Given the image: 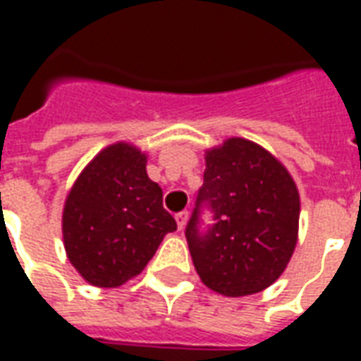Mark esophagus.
Wrapping results in <instances>:
<instances>
[{
    "instance_id": "34e87169",
    "label": "esophagus",
    "mask_w": 361,
    "mask_h": 361,
    "mask_svg": "<svg viewBox=\"0 0 361 361\" xmlns=\"http://www.w3.org/2000/svg\"><path fill=\"white\" fill-rule=\"evenodd\" d=\"M188 219H189V212L188 211H181V212H178V214H176V220H178V226H180V228L185 226V222H188Z\"/></svg>"
}]
</instances>
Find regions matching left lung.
Returning a JSON list of instances; mask_svg holds the SVG:
<instances>
[{
	"instance_id": "1",
	"label": "left lung",
	"mask_w": 361,
	"mask_h": 361,
	"mask_svg": "<svg viewBox=\"0 0 361 361\" xmlns=\"http://www.w3.org/2000/svg\"><path fill=\"white\" fill-rule=\"evenodd\" d=\"M209 212L213 222L204 225ZM300 195L286 168L245 139L207 152L185 238L199 276L219 294H257L286 269L298 238Z\"/></svg>"
}]
</instances>
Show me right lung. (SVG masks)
Returning <instances> with one entry per match:
<instances>
[{
    "label": "right lung",
    "instance_id": "right-lung-1",
    "mask_svg": "<svg viewBox=\"0 0 361 361\" xmlns=\"http://www.w3.org/2000/svg\"><path fill=\"white\" fill-rule=\"evenodd\" d=\"M176 228L162 189L147 176V157L126 142L104 149L82 170L63 209L67 257L100 288L139 274Z\"/></svg>",
    "mask_w": 361,
    "mask_h": 361
}]
</instances>
